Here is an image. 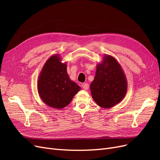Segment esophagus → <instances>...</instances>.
Wrapping results in <instances>:
<instances>
[{
    "mask_svg": "<svg viewBox=\"0 0 160 160\" xmlns=\"http://www.w3.org/2000/svg\"><path fill=\"white\" fill-rule=\"evenodd\" d=\"M89 88V85L88 83H83L82 84V88L84 90H88Z\"/></svg>",
    "mask_w": 160,
    "mask_h": 160,
    "instance_id": "esophagus-1",
    "label": "esophagus"
}]
</instances>
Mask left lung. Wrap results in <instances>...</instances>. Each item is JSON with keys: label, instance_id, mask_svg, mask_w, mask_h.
Returning a JSON list of instances; mask_svg holds the SVG:
<instances>
[{"label": "left lung", "instance_id": "left-lung-1", "mask_svg": "<svg viewBox=\"0 0 160 160\" xmlns=\"http://www.w3.org/2000/svg\"><path fill=\"white\" fill-rule=\"evenodd\" d=\"M92 98L100 107L110 108L121 102L128 90V81L120 64L105 55L97 65L95 76L90 85Z\"/></svg>", "mask_w": 160, "mask_h": 160}]
</instances>
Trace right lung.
<instances>
[{"label":"right lung","mask_w":160,"mask_h":160,"mask_svg":"<svg viewBox=\"0 0 160 160\" xmlns=\"http://www.w3.org/2000/svg\"><path fill=\"white\" fill-rule=\"evenodd\" d=\"M81 89L70 79L67 63L61 62L59 55H53L46 61L37 81V90L41 100L51 108L61 109L68 105Z\"/></svg>","instance_id":"add662e5"}]
</instances>
